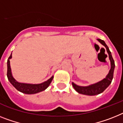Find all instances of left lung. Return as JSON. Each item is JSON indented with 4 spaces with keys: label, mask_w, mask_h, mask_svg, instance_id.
Returning a JSON list of instances; mask_svg holds the SVG:
<instances>
[{
    "label": "left lung",
    "mask_w": 123,
    "mask_h": 123,
    "mask_svg": "<svg viewBox=\"0 0 123 123\" xmlns=\"http://www.w3.org/2000/svg\"><path fill=\"white\" fill-rule=\"evenodd\" d=\"M97 40L106 47L107 52L108 54V56H109V59L111 62V69L109 70L108 75L106 76L105 79H103V80L99 81L95 84H91L87 86H81L77 85L74 82H72L74 89L79 94L87 95V96H95V95L99 94L102 93L109 86V84L111 83V81L113 78L115 64H114V59L111 55V52H110L109 47L106 45L105 41L99 39H98Z\"/></svg>",
    "instance_id": "left-lung-1"
}]
</instances>
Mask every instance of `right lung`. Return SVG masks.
<instances>
[{
    "instance_id": "right-lung-1",
    "label": "right lung",
    "mask_w": 123,
    "mask_h": 123,
    "mask_svg": "<svg viewBox=\"0 0 123 123\" xmlns=\"http://www.w3.org/2000/svg\"><path fill=\"white\" fill-rule=\"evenodd\" d=\"M12 58V53L7 60V78L9 79V82H11L12 85L15 87L18 91L21 92L22 93L27 94H33L44 91L49 87L50 82H52L54 76H52L47 81L40 84H27V83H23L17 81L12 76V71H11V65H10V59Z\"/></svg>"
}]
</instances>
